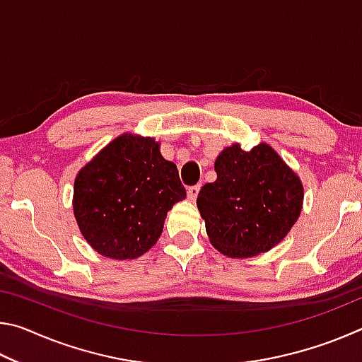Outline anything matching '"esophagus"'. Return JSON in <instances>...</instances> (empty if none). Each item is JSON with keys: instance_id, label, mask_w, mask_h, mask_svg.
I'll return each instance as SVG.
<instances>
[{"instance_id": "obj_1", "label": "esophagus", "mask_w": 362, "mask_h": 362, "mask_svg": "<svg viewBox=\"0 0 362 362\" xmlns=\"http://www.w3.org/2000/svg\"><path fill=\"white\" fill-rule=\"evenodd\" d=\"M198 193H199V185L189 187V188H188V192H187V194H188V199H189V201H194V199H196V196H198Z\"/></svg>"}]
</instances>
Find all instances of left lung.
Masks as SVG:
<instances>
[{
    "label": "left lung",
    "instance_id": "8db88e82",
    "mask_svg": "<svg viewBox=\"0 0 362 362\" xmlns=\"http://www.w3.org/2000/svg\"><path fill=\"white\" fill-rule=\"evenodd\" d=\"M217 180L196 199L209 241L231 259L268 252L296 225L303 185L276 150L262 142L250 151L226 146L216 159Z\"/></svg>",
    "mask_w": 362,
    "mask_h": 362
}]
</instances>
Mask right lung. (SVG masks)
Segmentation results:
<instances>
[{
    "label": "right lung",
    "instance_id": "right-lung-1",
    "mask_svg": "<svg viewBox=\"0 0 362 362\" xmlns=\"http://www.w3.org/2000/svg\"><path fill=\"white\" fill-rule=\"evenodd\" d=\"M153 137L121 134L79 169L73 214L95 252L132 260L155 246L173 206L185 188L173 161Z\"/></svg>",
    "mask_w": 362,
    "mask_h": 362
}]
</instances>
